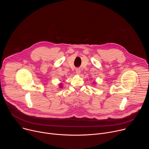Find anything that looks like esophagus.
<instances>
[{
  "label": "esophagus",
  "instance_id": "1",
  "mask_svg": "<svg viewBox=\"0 0 149 149\" xmlns=\"http://www.w3.org/2000/svg\"><path fill=\"white\" fill-rule=\"evenodd\" d=\"M75 72H76V73H77V74H79L81 73V70H80V69L77 68V69H76Z\"/></svg>",
  "mask_w": 149,
  "mask_h": 149
}]
</instances>
